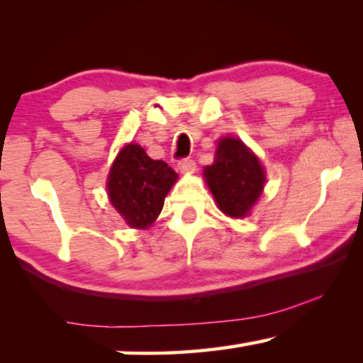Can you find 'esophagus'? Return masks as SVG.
<instances>
[{
	"label": "esophagus",
	"mask_w": 363,
	"mask_h": 363,
	"mask_svg": "<svg viewBox=\"0 0 363 363\" xmlns=\"http://www.w3.org/2000/svg\"><path fill=\"white\" fill-rule=\"evenodd\" d=\"M177 167L182 173H193L196 170V163L195 160H191V158H182Z\"/></svg>",
	"instance_id": "1"
}]
</instances>
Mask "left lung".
Returning <instances> with one entry per match:
<instances>
[{
    "label": "left lung",
    "instance_id": "8db88e82",
    "mask_svg": "<svg viewBox=\"0 0 363 363\" xmlns=\"http://www.w3.org/2000/svg\"><path fill=\"white\" fill-rule=\"evenodd\" d=\"M208 186L220 210L231 218L246 216L264 188V170L238 138H221L215 163L205 168Z\"/></svg>",
    "mask_w": 363,
    "mask_h": 363
}]
</instances>
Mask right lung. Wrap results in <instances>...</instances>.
<instances>
[{
  "mask_svg": "<svg viewBox=\"0 0 363 363\" xmlns=\"http://www.w3.org/2000/svg\"><path fill=\"white\" fill-rule=\"evenodd\" d=\"M177 173L162 160H152L140 145L123 147L108 173L107 190L128 226H150L160 215Z\"/></svg>",
  "mask_w": 363,
  "mask_h": 363,
  "instance_id": "obj_1",
  "label": "right lung"
}]
</instances>
